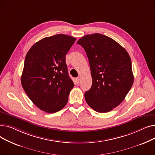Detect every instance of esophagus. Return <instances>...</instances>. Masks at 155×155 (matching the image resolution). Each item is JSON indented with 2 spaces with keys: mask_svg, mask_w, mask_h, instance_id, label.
<instances>
[{
  "mask_svg": "<svg viewBox=\"0 0 155 155\" xmlns=\"http://www.w3.org/2000/svg\"><path fill=\"white\" fill-rule=\"evenodd\" d=\"M80 78L79 77H78V78H76V82H77V84H79V83H80Z\"/></svg>",
  "mask_w": 155,
  "mask_h": 155,
  "instance_id": "1",
  "label": "esophagus"
}]
</instances>
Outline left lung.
Instances as JSON below:
<instances>
[{
	"instance_id": "obj_1",
	"label": "left lung",
	"mask_w": 155,
	"mask_h": 155,
	"mask_svg": "<svg viewBox=\"0 0 155 155\" xmlns=\"http://www.w3.org/2000/svg\"><path fill=\"white\" fill-rule=\"evenodd\" d=\"M77 44L87 53L92 78L85 101L97 112H109L124 101L133 84L131 58L116 41L101 34L85 35Z\"/></svg>"
}]
</instances>
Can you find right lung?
I'll list each match as a JSON object with an SVG mask.
<instances>
[{"label":"right lung","mask_w":155,"mask_h":155,"mask_svg":"<svg viewBox=\"0 0 155 155\" xmlns=\"http://www.w3.org/2000/svg\"><path fill=\"white\" fill-rule=\"evenodd\" d=\"M75 40L62 34L46 37L32 45L26 56L22 88L34 104L46 112L63 109L74 87L65 56Z\"/></svg>","instance_id":"obj_1"}]
</instances>
